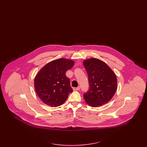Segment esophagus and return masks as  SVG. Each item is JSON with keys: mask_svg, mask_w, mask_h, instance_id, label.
<instances>
[{"mask_svg": "<svg viewBox=\"0 0 147 147\" xmlns=\"http://www.w3.org/2000/svg\"><path fill=\"white\" fill-rule=\"evenodd\" d=\"M80 87H74V88H73V90H80Z\"/></svg>", "mask_w": 147, "mask_h": 147, "instance_id": "esophagus-1", "label": "esophagus"}]
</instances>
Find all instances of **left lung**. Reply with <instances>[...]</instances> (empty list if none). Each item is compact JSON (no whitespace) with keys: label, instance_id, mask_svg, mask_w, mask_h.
Wrapping results in <instances>:
<instances>
[{"label":"left lung","instance_id":"obj_1","mask_svg":"<svg viewBox=\"0 0 147 147\" xmlns=\"http://www.w3.org/2000/svg\"><path fill=\"white\" fill-rule=\"evenodd\" d=\"M88 74L89 89L84 94L85 101L91 107L101 106L109 102L117 89L115 73L105 62L91 58L84 61Z\"/></svg>","mask_w":147,"mask_h":147}]
</instances>
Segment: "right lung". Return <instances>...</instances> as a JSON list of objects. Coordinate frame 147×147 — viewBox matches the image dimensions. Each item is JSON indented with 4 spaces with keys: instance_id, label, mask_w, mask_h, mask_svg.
Instances as JSON below:
<instances>
[{
    "instance_id": "1",
    "label": "right lung",
    "mask_w": 147,
    "mask_h": 147,
    "mask_svg": "<svg viewBox=\"0 0 147 147\" xmlns=\"http://www.w3.org/2000/svg\"><path fill=\"white\" fill-rule=\"evenodd\" d=\"M71 60L59 59L42 67L34 79L36 92L41 101L51 107H58L73 92L66 72L74 66Z\"/></svg>"
}]
</instances>
